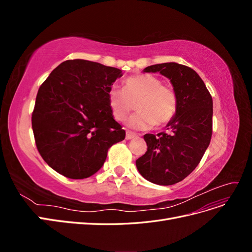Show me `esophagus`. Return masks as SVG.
Listing matches in <instances>:
<instances>
[{
    "label": "esophagus",
    "mask_w": 252,
    "mask_h": 252,
    "mask_svg": "<svg viewBox=\"0 0 252 252\" xmlns=\"http://www.w3.org/2000/svg\"><path fill=\"white\" fill-rule=\"evenodd\" d=\"M136 136H138V134L134 133V132L126 131V140H132V139L136 138Z\"/></svg>",
    "instance_id": "34e87169"
}]
</instances>
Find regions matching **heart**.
<instances>
[{
    "mask_svg": "<svg viewBox=\"0 0 252 252\" xmlns=\"http://www.w3.org/2000/svg\"><path fill=\"white\" fill-rule=\"evenodd\" d=\"M108 107L112 118L123 122L133 110L138 113L129 120L128 126L144 130L152 126H165L175 118L178 96L175 91L163 85V82L151 74H136L127 78L123 90L113 87L108 93Z\"/></svg>",
    "mask_w": 252,
    "mask_h": 252,
    "instance_id": "heart-1",
    "label": "heart"
}]
</instances>
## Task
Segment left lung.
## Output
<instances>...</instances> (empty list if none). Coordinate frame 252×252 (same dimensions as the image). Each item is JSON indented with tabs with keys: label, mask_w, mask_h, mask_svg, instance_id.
Here are the masks:
<instances>
[{
	"label": "left lung",
	"mask_w": 252,
	"mask_h": 252,
	"mask_svg": "<svg viewBox=\"0 0 252 252\" xmlns=\"http://www.w3.org/2000/svg\"><path fill=\"white\" fill-rule=\"evenodd\" d=\"M145 72L168 78L178 96V111L168 132L147 133V151L135 161L142 177L158 185H173L199 165L212 135V97L193 69L178 63L148 66Z\"/></svg>",
	"instance_id": "8db88e82"
}]
</instances>
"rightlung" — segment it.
<instances>
[{
  "mask_svg": "<svg viewBox=\"0 0 252 252\" xmlns=\"http://www.w3.org/2000/svg\"><path fill=\"white\" fill-rule=\"evenodd\" d=\"M122 75L118 68L67 60L37 91L32 123L37 151L66 178H89L103 166L108 149L125 139L111 116L108 93Z\"/></svg>",
  "mask_w": 252,
  "mask_h": 252,
  "instance_id": "right-lung-1",
  "label": "right lung"
}]
</instances>
